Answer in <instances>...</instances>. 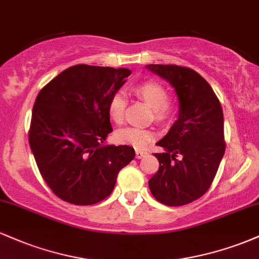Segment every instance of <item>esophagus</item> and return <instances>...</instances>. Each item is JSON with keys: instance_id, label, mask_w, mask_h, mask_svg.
<instances>
[{"instance_id": "obj_1", "label": "esophagus", "mask_w": 259, "mask_h": 259, "mask_svg": "<svg viewBox=\"0 0 259 259\" xmlns=\"http://www.w3.org/2000/svg\"><path fill=\"white\" fill-rule=\"evenodd\" d=\"M135 154H136V158L141 159V158H144L145 156H146L147 152H145V151H141V150H136Z\"/></svg>"}]
</instances>
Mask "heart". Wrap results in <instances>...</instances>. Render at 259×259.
I'll return each instance as SVG.
<instances>
[{
    "instance_id": "b5f03b06",
    "label": "heart",
    "mask_w": 259,
    "mask_h": 259,
    "mask_svg": "<svg viewBox=\"0 0 259 259\" xmlns=\"http://www.w3.org/2000/svg\"><path fill=\"white\" fill-rule=\"evenodd\" d=\"M133 94L140 100L151 106L153 118L158 121H164L171 117L174 106L167 99V91L159 82L144 81L133 88ZM126 101L121 92H114L108 101L107 112L109 118L115 124H120L124 119ZM156 139V133L152 129L139 126H127L115 133V140L119 144L130 145L136 148H144Z\"/></svg>"
}]
</instances>
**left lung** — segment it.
Returning <instances> with one entry per match:
<instances>
[{
	"mask_svg": "<svg viewBox=\"0 0 259 259\" xmlns=\"http://www.w3.org/2000/svg\"><path fill=\"white\" fill-rule=\"evenodd\" d=\"M179 97V118L157 145L158 171L148 180L157 201L170 207L191 203L208 191L225 152L224 117L210 85L191 68L150 64Z\"/></svg>",
	"mask_w": 259,
	"mask_h": 259,
	"instance_id": "obj_1",
	"label": "left lung"
}]
</instances>
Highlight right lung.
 Returning <instances> with one entry per match:
<instances>
[{"mask_svg":"<svg viewBox=\"0 0 259 259\" xmlns=\"http://www.w3.org/2000/svg\"><path fill=\"white\" fill-rule=\"evenodd\" d=\"M132 74L126 68L76 64L38 92L29 145L45 183L68 203L90 206L108 197L133 147L105 145L108 101Z\"/></svg>","mask_w":259,"mask_h":259,"instance_id":"1","label":"right lung"}]
</instances>
